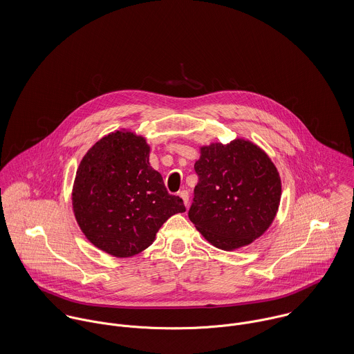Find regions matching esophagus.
<instances>
[{
  "mask_svg": "<svg viewBox=\"0 0 354 354\" xmlns=\"http://www.w3.org/2000/svg\"><path fill=\"white\" fill-rule=\"evenodd\" d=\"M178 196L183 199V203H184L185 207H187L188 203H189V194H188V191H185V189H184V191H180V192H178Z\"/></svg>",
  "mask_w": 354,
  "mask_h": 354,
  "instance_id": "esophagus-1",
  "label": "esophagus"
}]
</instances>
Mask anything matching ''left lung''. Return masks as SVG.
Instances as JSON below:
<instances>
[{"mask_svg": "<svg viewBox=\"0 0 354 354\" xmlns=\"http://www.w3.org/2000/svg\"><path fill=\"white\" fill-rule=\"evenodd\" d=\"M199 183L188 216L214 247L234 251L250 245L272 223L282 194L270 156L245 139L201 147Z\"/></svg>", "mask_w": 354, "mask_h": 354, "instance_id": "obj_1", "label": "left lung"}]
</instances>
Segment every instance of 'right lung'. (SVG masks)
I'll return each instance as SVG.
<instances>
[{
  "mask_svg": "<svg viewBox=\"0 0 354 354\" xmlns=\"http://www.w3.org/2000/svg\"><path fill=\"white\" fill-rule=\"evenodd\" d=\"M72 205L87 240L114 257L145 251L171 215L185 211L150 166L146 139L125 129L106 135L83 156Z\"/></svg>",
  "mask_w": 354,
  "mask_h": 354,
  "instance_id": "add662e5",
  "label": "right lung"
}]
</instances>
